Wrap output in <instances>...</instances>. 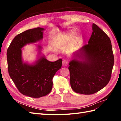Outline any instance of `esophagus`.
<instances>
[{
  "mask_svg": "<svg viewBox=\"0 0 121 121\" xmlns=\"http://www.w3.org/2000/svg\"><path fill=\"white\" fill-rule=\"evenodd\" d=\"M68 63H69V62H68V61L67 60H66V59H65V60H63V62H62V65H63V66H68Z\"/></svg>",
  "mask_w": 121,
  "mask_h": 121,
  "instance_id": "esophagus-1",
  "label": "esophagus"
}]
</instances>
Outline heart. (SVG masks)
Here are the masks:
<instances>
[{
	"instance_id": "1",
	"label": "heart",
	"mask_w": 121,
	"mask_h": 121,
	"mask_svg": "<svg viewBox=\"0 0 121 121\" xmlns=\"http://www.w3.org/2000/svg\"><path fill=\"white\" fill-rule=\"evenodd\" d=\"M75 34L73 31H70L66 33H63V34L59 35L56 38V40L60 42L68 43L71 42L73 37L75 36Z\"/></svg>"
}]
</instances>
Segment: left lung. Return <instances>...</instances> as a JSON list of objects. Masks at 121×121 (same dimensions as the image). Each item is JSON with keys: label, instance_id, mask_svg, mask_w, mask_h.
Masks as SVG:
<instances>
[{"label": "left lung", "instance_id": "obj_1", "mask_svg": "<svg viewBox=\"0 0 121 121\" xmlns=\"http://www.w3.org/2000/svg\"><path fill=\"white\" fill-rule=\"evenodd\" d=\"M88 44L72 55L69 62L71 88L76 93L91 95L108 84L114 65L111 40L96 24Z\"/></svg>", "mask_w": 121, "mask_h": 121}]
</instances>
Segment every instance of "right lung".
Listing matches in <instances>:
<instances>
[{"mask_svg": "<svg viewBox=\"0 0 121 121\" xmlns=\"http://www.w3.org/2000/svg\"><path fill=\"white\" fill-rule=\"evenodd\" d=\"M45 29L37 27L28 30L15 36L7 52L8 69L10 78L19 91L25 96L40 98L48 94L52 88V78L62 66V60L50 62L42 52L43 47L36 45L37 59L32 62L24 61L22 50L25 46L43 39Z\"/></svg>", "mask_w": 121, "mask_h": 121, "instance_id": "1", "label": "right lung"}]
</instances>
